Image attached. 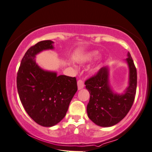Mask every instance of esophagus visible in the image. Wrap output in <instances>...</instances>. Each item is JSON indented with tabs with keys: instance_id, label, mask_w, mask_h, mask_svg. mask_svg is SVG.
<instances>
[{
	"instance_id": "1",
	"label": "esophagus",
	"mask_w": 152,
	"mask_h": 152,
	"mask_svg": "<svg viewBox=\"0 0 152 152\" xmlns=\"http://www.w3.org/2000/svg\"><path fill=\"white\" fill-rule=\"evenodd\" d=\"M77 85H78V89L80 90V89H82V88H83L84 83L82 80H78L77 82Z\"/></svg>"
}]
</instances>
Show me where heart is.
Instances as JSON below:
<instances>
[{
	"label": "heart",
	"mask_w": 152,
	"mask_h": 152,
	"mask_svg": "<svg viewBox=\"0 0 152 152\" xmlns=\"http://www.w3.org/2000/svg\"><path fill=\"white\" fill-rule=\"evenodd\" d=\"M99 55V53L97 51H92L88 53V54L84 56L80 60V62L82 63H86V62H90L93 61L94 59H95L98 57Z\"/></svg>",
	"instance_id": "obj_1"
}]
</instances>
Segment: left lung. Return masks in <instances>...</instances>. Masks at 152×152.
<instances>
[{
	"label": "left lung",
	"instance_id": "1",
	"mask_svg": "<svg viewBox=\"0 0 152 152\" xmlns=\"http://www.w3.org/2000/svg\"><path fill=\"white\" fill-rule=\"evenodd\" d=\"M126 61L129 68V81L124 94L115 93L111 89L108 66L101 68L97 74L86 80V88L90 93L88 116L97 126H114L127 115L132 107L137 88V70L129 52Z\"/></svg>",
	"mask_w": 152,
	"mask_h": 152
}]
</instances>
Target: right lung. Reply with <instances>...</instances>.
Masks as SVG:
<instances>
[{"label": "right lung", "mask_w": 152, "mask_h": 152, "mask_svg": "<svg viewBox=\"0 0 152 152\" xmlns=\"http://www.w3.org/2000/svg\"><path fill=\"white\" fill-rule=\"evenodd\" d=\"M53 41H40L25 53L17 76V87L23 107L36 123L51 127L64 118L70 102L77 91L76 77L41 69L36 55L54 48Z\"/></svg>", "instance_id": "1"}]
</instances>
